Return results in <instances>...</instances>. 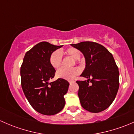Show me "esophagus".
Masks as SVG:
<instances>
[{
    "label": "esophagus",
    "mask_w": 134,
    "mask_h": 134,
    "mask_svg": "<svg viewBox=\"0 0 134 134\" xmlns=\"http://www.w3.org/2000/svg\"><path fill=\"white\" fill-rule=\"evenodd\" d=\"M75 82V80H70V81H69V83H74V82Z\"/></svg>",
    "instance_id": "1"
}]
</instances>
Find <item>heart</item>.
Segmentation results:
<instances>
[{
	"label": "heart",
	"mask_w": 134,
	"mask_h": 134,
	"mask_svg": "<svg viewBox=\"0 0 134 134\" xmlns=\"http://www.w3.org/2000/svg\"><path fill=\"white\" fill-rule=\"evenodd\" d=\"M63 54L66 56L71 57L75 59V62H78L81 56V52L78 49L73 47L67 48V50L63 52ZM49 63L51 65L54 69H58L61 67L62 63V58L60 52L59 51H56L52 52L49 57ZM80 73V69L77 67L71 69H60L56 72V76L62 79L67 80H71L76 76Z\"/></svg>",
	"instance_id": "heart-1"
}]
</instances>
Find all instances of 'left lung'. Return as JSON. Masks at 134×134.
<instances>
[{"label":"left lung","instance_id":"8db88e82","mask_svg":"<svg viewBox=\"0 0 134 134\" xmlns=\"http://www.w3.org/2000/svg\"><path fill=\"white\" fill-rule=\"evenodd\" d=\"M71 45L82 52L86 59V68L80 76L87 80L76 81L81 106L92 113L105 110L114 100L119 87V72L113 55L95 42Z\"/></svg>","mask_w":134,"mask_h":134}]
</instances>
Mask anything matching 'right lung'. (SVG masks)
I'll return each mask as SVG.
<instances>
[{
    "mask_svg": "<svg viewBox=\"0 0 134 134\" xmlns=\"http://www.w3.org/2000/svg\"><path fill=\"white\" fill-rule=\"evenodd\" d=\"M63 47L46 41L40 42L25 54L21 67V86L26 98L36 111L43 115H52L64 108V95L69 83L54 77L56 70L51 65V53Z\"/></svg>",
    "mask_w": 134,
    "mask_h": 134,
    "instance_id": "1",
    "label": "right lung"
}]
</instances>
